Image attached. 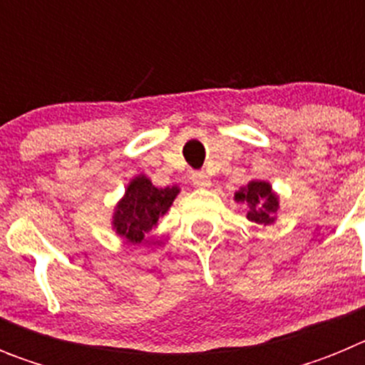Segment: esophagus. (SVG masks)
I'll return each instance as SVG.
<instances>
[{
  "instance_id": "esophagus-1",
  "label": "esophagus",
  "mask_w": 365,
  "mask_h": 365,
  "mask_svg": "<svg viewBox=\"0 0 365 365\" xmlns=\"http://www.w3.org/2000/svg\"><path fill=\"white\" fill-rule=\"evenodd\" d=\"M192 185L195 188H208L210 186V179L205 172H193L192 173Z\"/></svg>"
}]
</instances>
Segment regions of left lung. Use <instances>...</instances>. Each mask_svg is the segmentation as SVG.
<instances>
[{"label":"left lung","instance_id":"1","mask_svg":"<svg viewBox=\"0 0 365 365\" xmlns=\"http://www.w3.org/2000/svg\"><path fill=\"white\" fill-rule=\"evenodd\" d=\"M235 201L247 202V217L257 225L274 222L276 212H278V197L272 193L269 182H263V180H252L247 188L235 193Z\"/></svg>","mask_w":365,"mask_h":365}]
</instances>
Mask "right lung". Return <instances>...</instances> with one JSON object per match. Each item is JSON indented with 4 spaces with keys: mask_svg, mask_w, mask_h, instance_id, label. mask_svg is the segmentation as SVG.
I'll return each mask as SVG.
<instances>
[{
    "mask_svg": "<svg viewBox=\"0 0 365 365\" xmlns=\"http://www.w3.org/2000/svg\"><path fill=\"white\" fill-rule=\"evenodd\" d=\"M177 193V186L157 188L144 175L131 180L113 217L117 234L131 243H140L157 225L160 215L166 214Z\"/></svg>",
    "mask_w": 365,
    "mask_h": 365,
    "instance_id": "right-lung-1",
    "label": "right lung"
}]
</instances>
